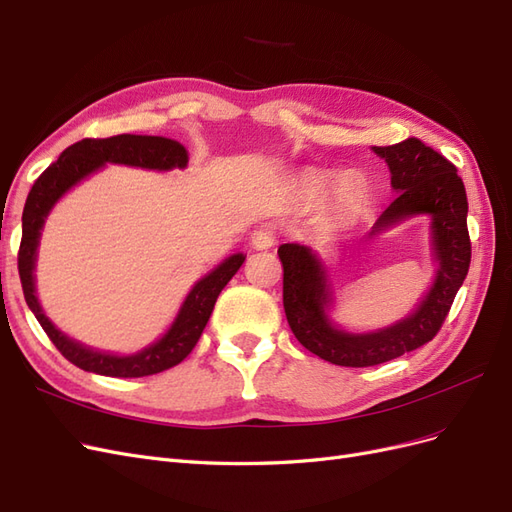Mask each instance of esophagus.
<instances>
[{
	"mask_svg": "<svg viewBox=\"0 0 512 512\" xmlns=\"http://www.w3.org/2000/svg\"><path fill=\"white\" fill-rule=\"evenodd\" d=\"M250 243L254 250H269V247L275 245V232L271 226H260L252 232Z\"/></svg>",
	"mask_w": 512,
	"mask_h": 512,
	"instance_id": "obj_1",
	"label": "esophagus"
}]
</instances>
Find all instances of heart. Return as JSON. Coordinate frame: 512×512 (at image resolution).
Returning a JSON list of instances; mask_svg holds the SVG:
<instances>
[{
    "label": "heart",
    "instance_id": "obj_1",
    "mask_svg": "<svg viewBox=\"0 0 512 512\" xmlns=\"http://www.w3.org/2000/svg\"><path fill=\"white\" fill-rule=\"evenodd\" d=\"M354 203H356V198L352 196V192L339 190V192L333 196V200H331V209H333L335 213H342V211L352 209Z\"/></svg>",
    "mask_w": 512,
    "mask_h": 512
}]
</instances>
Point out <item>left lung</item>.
Returning a JSON list of instances; mask_svg holds the SVG:
<instances>
[{
    "instance_id": "left-lung-1",
    "label": "left lung",
    "mask_w": 512,
    "mask_h": 512,
    "mask_svg": "<svg viewBox=\"0 0 512 512\" xmlns=\"http://www.w3.org/2000/svg\"><path fill=\"white\" fill-rule=\"evenodd\" d=\"M374 151L389 164L397 196L382 211L371 235L412 215L431 218V250L438 271L421 305L386 329L348 333L327 314L333 294L316 254L299 243H284L277 250L284 267V309L294 337L320 359L342 367L380 365L431 342L466 280L472 258L468 196L455 164L418 138Z\"/></svg>"
}]
</instances>
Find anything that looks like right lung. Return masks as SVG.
I'll return each instance as SVG.
<instances>
[{
	"label": "right lung",
	"mask_w": 512,
	"mask_h": 512,
	"mask_svg": "<svg viewBox=\"0 0 512 512\" xmlns=\"http://www.w3.org/2000/svg\"><path fill=\"white\" fill-rule=\"evenodd\" d=\"M106 162L111 164H128L151 170H170L188 166V151L177 141H170L164 136H138V134H119L111 138H83V141L70 145L57 162H53L44 173L36 179L29 190L23 209V237L19 247V275L25 301L32 309L36 320L44 333L49 335L55 348L66 356L70 363L85 371H94L100 376L113 378H143L160 374L164 369L179 365L185 356L192 352L196 342L203 335L213 305L218 301L222 288L232 280V275L243 265V254H232L222 265L207 273L203 280H198L194 288L185 297L175 322L160 337L156 344L145 350L117 356L87 348L74 342L68 335L61 333L55 324L44 316L42 307L36 297V256L40 232L46 215L51 213L57 200L64 196L76 183H81L91 173H96Z\"/></svg>",
	"instance_id": "right-lung-1"
}]
</instances>
